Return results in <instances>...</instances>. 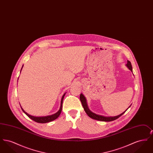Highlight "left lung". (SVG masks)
I'll list each match as a JSON object with an SVG mask.
<instances>
[{
	"label": "left lung",
	"mask_w": 153,
	"mask_h": 153,
	"mask_svg": "<svg viewBox=\"0 0 153 153\" xmlns=\"http://www.w3.org/2000/svg\"><path fill=\"white\" fill-rule=\"evenodd\" d=\"M126 66L131 71V72H132V65H131V62L130 61H127V64H126ZM80 101L81 102V104L82 105V107L84 109V111H85L86 114H87L88 116L89 117H90L91 118L93 119H95V120H99V121H102V122H111V121H113V120H115L117 119V118H119V117H121L123 114H124L125 113V112L128 109L130 106L131 105H130L128 108H127V109H126L123 112H122L121 114L119 115H117L115 117H104V116H102V115H98V114H96L94 112H92L89 108H88V106L87 102V99L85 98V97L84 96V95L82 94H80Z\"/></svg>",
	"instance_id": "left-lung-1"
}]
</instances>
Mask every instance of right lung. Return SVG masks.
Returning <instances> with one entry per match:
<instances>
[{
    "label": "right lung",
    "instance_id": "add662e5",
    "mask_svg": "<svg viewBox=\"0 0 153 153\" xmlns=\"http://www.w3.org/2000/svg\"><path fill=\"white\" fill-rule=\"evenodd\" d=\"M23 67V65L22 66V68H21V71H22V68ZM19 78V77H18ZM66 93H65L62 98H61V105H60V107H59V109L58 110V111L55 113L54 114H53L51 115H48V116H46V117H34V116H32V115H30L29 114H27L26 112H25L24 111V109H23L21 105V109H22L23 112L27 116V117H30L31 119H32L33 120L35 121L37 123H48V122H50L51 121H53L55 119H56L57 118H58L59 116L61 114V111H62V102H63V100H64V96L65 95Z\"/></svg>",
    "mask_w": 153,
    "mask_h": 153
}]
</instances>
